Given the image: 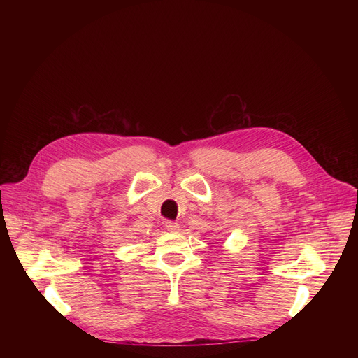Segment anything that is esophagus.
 Listing matches in <instances>:
<instances>
[{
    "label": "esophagus",
    "mask_w": 358,
    "mask_h": 358,
    "mask_svg": "<svg viewBox=\"0 0 358 358\" xmlns=\"http://www.w3.org/2000/svg\"><path fill=\"white\" fill-rule=\"evenodd\" d=\"M166 229L169 231V232H177V231H180V224L178 222H176V221H166Z\"/></svg>",
    "instance_id": "1"
}]
</instances>
